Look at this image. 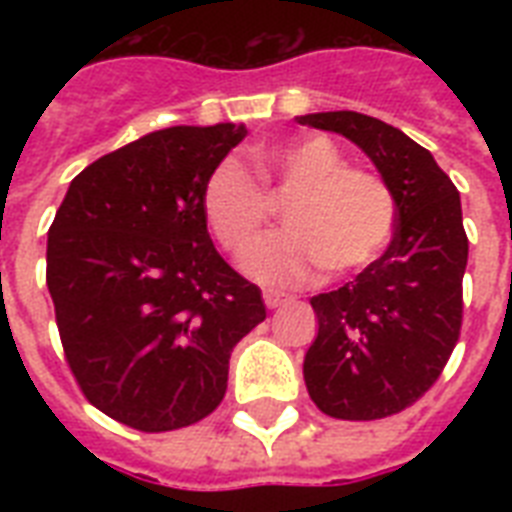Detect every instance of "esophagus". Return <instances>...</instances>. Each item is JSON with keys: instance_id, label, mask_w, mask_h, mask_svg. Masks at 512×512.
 Masks as SVG:
<instances>
[{"instance_id": "obj_1", "label": "esophagus", "mask_w": 512, "mask_h": 512, "mask_svg": "<svg viewBox=\"0 0 512 512\" xmlns=\"http://www.w3.org/2000/svg\"><path fill=\"white\" fill-rule=\"evenodd\" d=\"M263 300L268 308H279V305L287 303V295H281V292H265Z\"/></svg>"}]
</instances>
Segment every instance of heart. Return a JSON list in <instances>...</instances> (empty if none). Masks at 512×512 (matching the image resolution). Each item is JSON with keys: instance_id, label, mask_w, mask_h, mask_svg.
<instances>
[{"instance_id": "heart-1", "label": "heart", "mask_w": 512, "mask_h": 512, "mask_svg": "<svg viewBox=\"0 0 512 512\" xmlns=\"http://www.w3.org/2000/svg\"><path fill=\"white\" fill-rule=\"evenodd\" d=\"M255 167L268 196L290 199L281 209L287 231L257 241L244 255L249 276L289 287L313 279L321 268H366L385 249L396 223L393 191L380 175L345 167V156L329 138L313 135L265 148ZM262 189L233 156L209 172L201 209L228 252H244L268 220L271 204Z\"/></svg>"}]
</instances>
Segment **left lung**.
Masks as SVG:
<instances>
[{
  "mask_svg": "<svg viewBox=\"0 0 512 512\" xmlns=\"http://www.w3.org/2000/svg\"><path fill=\"white\" fill-rule=\"evenodd\" d=\"M297 122L356 143L396 199L388 249L345 287L311 297L319 335L303 361L321 412L382 420L438 380L460 340L468 265L460 191L428 148L374 116L324 111Z\"/></svg>",
  "mask_w": 512,
  "mask_h": 512,
  "instance_id": "obj_1",
  "label": "left lung"
}]
</instances>
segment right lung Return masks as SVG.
<instances>
[{"label":"right lung","instance_id":"add662e5","mask_svg":"<svg viewBox=\"0 0 512 512\" xmlns=\"http://www.w3.org/2000/svg\"><path fill=\"white\" fill-rule=\"evenodd\" d=\"M244 135L231 122L148 132L84 167L47 233L68 366L92 406L143 433L215 412L233 345L265 319L201 209L209 172Z\"/></svg>","mask_w":512,"mask_h":512}]
</instances>
